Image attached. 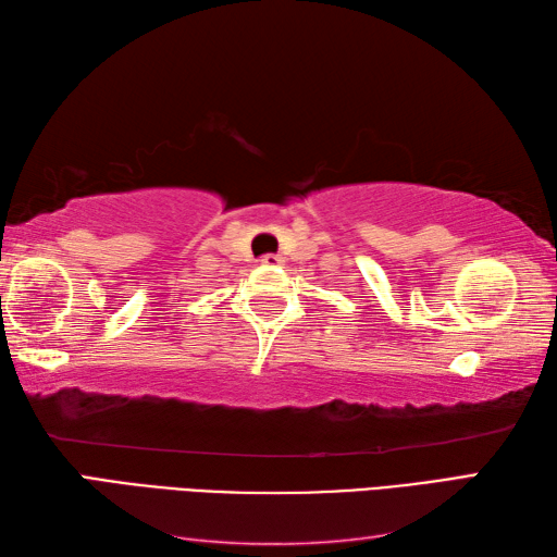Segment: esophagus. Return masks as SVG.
Segmentation results:
<instances>
[{"label":"esophagus","instance_id":"obj_1","mask_svg":"<svg viewBox=\"0 0 557 557\" xmlns=\"http://www.w3.org/2000/svg\"><path fill=\"white\" fill-rule=\"evenodd\" d=\"M260 263H263V265H280L282 258L277 253H265V256H260Z\"/></svg>","mask_w":557,"mask_h":557}]
</instances>
